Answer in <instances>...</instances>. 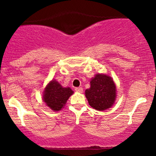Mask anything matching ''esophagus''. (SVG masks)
Segmentation results:
<instances>
[{
  "instance_id": "esophagus-1",
  "label": "esophagus",
  "mask_w": 156,
  "mask_h": 156,
  "mask_svg": "<svg viewBox=\"0 0 156 156\" xmlns=\"http://www.w3.org/2000/svg\"><path fill=\"white\" fill-rule=\"evenodd\" d=\"M76 91L78 92H83V88H82V87H76Z\"/></svg>"
}]
</instances>
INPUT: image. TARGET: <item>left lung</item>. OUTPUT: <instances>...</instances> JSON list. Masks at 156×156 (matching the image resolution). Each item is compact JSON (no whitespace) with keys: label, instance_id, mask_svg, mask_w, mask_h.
<instances>
[{"label":"left lung","instance_id":"left-lung-1","mask_svg":"<svg viewBox=\"0 0 156 156\" xmlns=\"http://www.w3.org/2000/svg\"><path fill=\"white\" fill-rule=\"evenodd\" d=\"M90 88L85 91L89 104L98 111H104L114 104L116 86L112 78L106 75H96L90 81Z\"/></svg>","mask_w":156,"mask_h":156}]
</instances>
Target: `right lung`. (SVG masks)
Listing matches in <instances>:
<instances>
[{"mask_svg":"<svg viewBox=\"0 0 156 156\" xmlns=\"http://www.w3.org/2000/svg\"><path fill=\"white\" fill-rule=\"evenodd\" d=\"M73 94V91L69 87L64 88L57 81L52 80L46 87L43 100L52 110L58 112L63 108L68 98Z\"/></svg>","mask_w":156,"mask_h":156,"instance_id":"obj_1","label":"right lung"}]
</instances>
